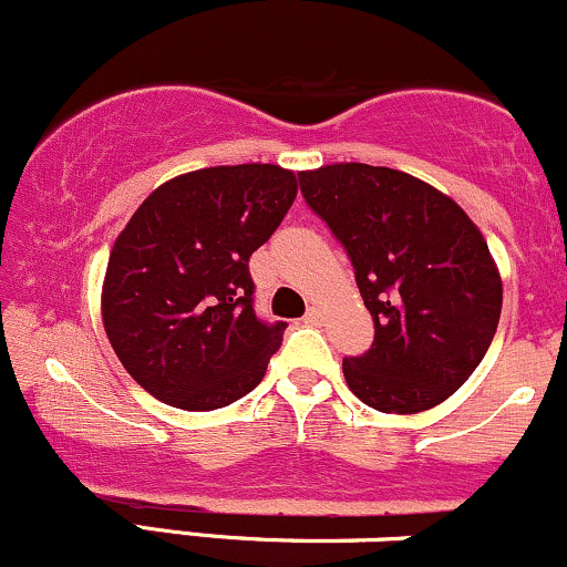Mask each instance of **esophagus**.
<instances>
[{"instance_id": "obj_1", "label": "esophagus", "mask_w": 567, "mask_h": 567, "mask_svg": "<svg viewBox=\"0 0 567 567\" xmlns=\"http://www.w3.org/2000/svg\"><path fill=\"white\" fill-rule=\"evenodd\" d=\"M303 320L309 324H320L324 320V309L322 306H309V311H306Z\"/></svg>"}]
</instances>
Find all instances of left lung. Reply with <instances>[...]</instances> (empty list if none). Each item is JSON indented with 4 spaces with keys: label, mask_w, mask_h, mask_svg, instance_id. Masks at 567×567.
Returning <instances> with one entry per match:
<instances>
[{
    "label": "left lung",
    "mask_w": 567,
    "mask_h": 567,
    "mask_svg": "<svg viewBox=\"0 0 567 567\" xmlns=\"http://www.w3.org/2000/svg\"><path fill=\"white\" fill-rule=\"evenodd\" d=\"M301 194L347 247L375 324L343 360L354 396L381 413H421L464 386L496 336L498 266L483 231L440 188L362 162L298 173Z\"/></svg>",
    "instance_id": "1"
}]
</instances>
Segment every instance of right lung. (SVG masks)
<instances>
[{"instance_id":"1","label":"right lung","mask_w":567,"mask_h":567,"mask_svg":"<svg viewBox=\"0 0 567 567\" xmlns=\"http://www.w3.org/2000/svg\"><path fill=\"white\" fill-rule=\"evenodd\" d=\"M296 194V173L279 165L202 167L154 188L114 239L103 328L159 402L216 410L261 383L288 322L258 320L247 261Z\"/></svg>"}]
</instances>
